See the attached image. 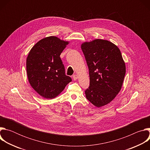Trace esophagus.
Wrapping results in <instances>:
<instances>
[{"label":"esophagus","mask_w":150,"mask_h":150,"mask_svg":"<svg viewBox=\"0 0 150 150\" xmlns=\"http://www.w3.org/2000/svg\"><path fill=\"white\" fill-rule=\"evenodd\" d=\"M72 77H73V79H74V81H76V80L77 79V78H78V76H77V75H74Z\"/></svg>","instance_id":"obj_1"}]
</instances>
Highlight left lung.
Returning a JSON list of instances; mask_svg holds the SVG:
<instances>
[{"label": "left lung", "instance_id": "8db88e82", "mask_svg": "<svg viewBox=\"0 0 150 150\" xmlns=\"http://www.w3.org/2000/svg\"><path fill=\"white\" fill-rule=\"evenodd\" d=\"M81 47L90 79L85 96L100 108L110 103L120 91L126 73L125 63L118 47L108 40L85 41Z\"/></svg>", "mask_w": 150, "mask_h": 150}]
</instances>
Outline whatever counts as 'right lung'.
Returning a JSON list of instances; mask_svg holds the SVG:
<instances>
[{
	"label": "right lung",
	"instance_id": "1",
	"mask_svg": "<svg viewBox=\"0 0 150 150\" xmlns=\"http://www.w3.org/2000/svg\"><path fill=\"white\" fill-rule=\"evenodd\" d=\"M69 41L50 36L38 41L27 58V73L33 88L41 97L52 99L72 81L65 75L60 55Z\"/></svg>",
	"mask_w": 150,
	"mask_h": 150
}]
</instances>
